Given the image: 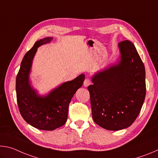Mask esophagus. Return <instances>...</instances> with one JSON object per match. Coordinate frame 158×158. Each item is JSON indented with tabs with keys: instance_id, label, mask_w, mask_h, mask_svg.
<instances>
[{
	"instance_id": "esophagus-1",
	"label": "esophagus",
	"mask_w": 158,
	"mask_h": 158,
	"mask_svg": "<svg viewBox=\"0 0 158 158\" xmlns=\"http://www.w3.org/2000/svg\"><path fill=\"white\" fill-rule=\"evenodd\" d=\"M90 84H91V81H90V80L89 79H88V78L85 79L84 80V86L85 87H87V86H89Z\"/></svg>"
}]
</instances>
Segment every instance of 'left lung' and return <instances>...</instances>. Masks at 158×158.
I'll return each instance as SVG.
<instances>
[{
    "label": "left lung",
    "mask_w": 158,
    "mask_h": 158,
    "mask_svg": "<svg viewBox=\"0 0 158 158\" xmlns=\"http://www.w3.org/2000/svg\"><path fill=\"white\" fill-rule=\"evenodd\" d=\"M120 59L91 77L90 93L93 119L107 130L130 127L140 113L146 96L144 65L132 42L118 44Z\"/></svg>",
    "instance_id": "8db88e82"
}]
</instances>
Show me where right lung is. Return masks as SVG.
<instances>
[{"mask_svg":"<svg viewBox=\"0 0 158 158\" xmlns=\"http://www.w3.org/2000/svg\"><path fill=\"white\" fill-rule=\"evenodd\" d=\"M52 37L41 39L26 53L16 79L17 104L23 118L39 130H53L65 123L69 104L85 79L84 74L72 81L63 83L46 95L38 94L31 84L30 74L37 48L49 43Z\"/></svg>","mask_w":158,"mask_h":158,"instance_id":"right-lung-1","label":"right lung"}]
</instances>
